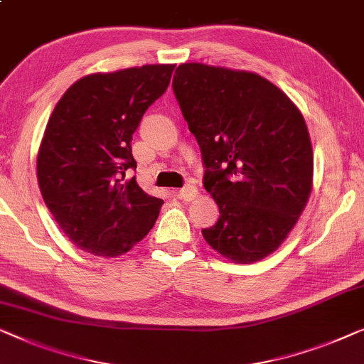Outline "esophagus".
I'll return each mask as SVG.
<instances>
[{"instance_id": "esophagus-1", "label": "esophagus", "mask_w": 364, "mask_h": 364, "mask_svg": "<svg viewBox=\"0 0 364 364\" xmlns=\"http://www.w3.org/2000/svg\"><path fill=\"white\" fill-rule=\"evenodd\" d=\"M178 196L184 199V201H191V199L198 196V188L193 186V184H186V186L178 191Z\"/></svg>"}]
</instances>
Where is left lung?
<instances>
[{
    "mask_svg": "<svg viewBox=\"0 0 364 364\" xmlns=\"http://www.w3.org/2000/svg\"><path fill=\"white\" fill-rule=\"evenodd\" d=\"M173 92L201 148L204 188L219 206L204 239L232 262L267 257L311 193L314 151L304 115L272 82L245 70L181 64Z\"/></svg>",
    "mask_w": 364,
    "mask_h": 364,
    "instance_id": "1",
    "label": "left lung"
}]
</instances>
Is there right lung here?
<instances>
[{
  "label": "right lung",
  "mask_w": 364,
  "mask_h": 364,
  "mask_svg": "<svg viewBox=\"0 0 364 364\" xmlns=\"http://www.w3.org/2000/svg\"><path fill=\"white\" fill-rule=\"evenodd\" d=\"M175 65L153 64L82 77L60 97L38 153L46 206L79 249L122 255L155 226L163 199L135 178L132 135L153 102L165 94Z\"/></svg>",
  "instance_id": "1"
}]
</instances>
